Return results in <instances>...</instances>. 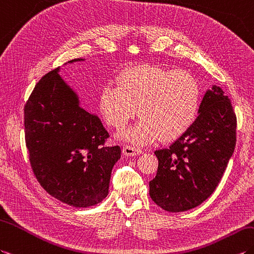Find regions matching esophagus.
Instances as JSON below:
<instances>
[{"mask_svg": "<svg viewBox=\"0 0 254 254\" xmlns=\"http://www.w3.org/2000/svg\"><path fill=\"white\" fill-rule=\"evenodd\" d=\"M143 150L140 148H137V147L132 146V145H126L123 147V154L126 156H137L140 155Z\"/></svg>", "mask_w": 254, "mask_h": 254, "instance_id": "esophagus-1", "label": "esophagus"}]
</instances>
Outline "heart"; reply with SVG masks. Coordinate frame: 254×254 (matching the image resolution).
Here are the masks:
<instances>
[{"mask_svg": "<svg viewBox=\"0 0 254 254\" xmlns=\"http://www.w3.org/2000/svg\"><path fill=\"white\" fill-rule=\"evenodd\" d=\"M117 85H106L100 94V111L109 126L125 127L137 115L139 122L125 135L135 143L172 141L196 121L201 88L192 73L155 64L126 69Z\"/></svg>", "mask_w": 254, "mask_h": 254, "instance_id": "b5f03b06", "label": "heart"}]
</instances>
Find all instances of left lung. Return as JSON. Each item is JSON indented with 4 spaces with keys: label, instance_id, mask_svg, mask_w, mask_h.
Masks as SVG:
<instances>
[{
    "label": "left lung",
    "instance_id": "1",
    "mask_svg": "<svg viewBox=\"0 0 254 254\" xmlns=\"http://www.w3.org/2000/svg\"><path fill=\"white\" fill-rule=\"evenodd\" d=\"M198 113L185 134L169 148L155 151L159 163L149 194L169 212L190 210L207 200L235 150L237 118L220 87L205 93Z\"/></svg>",
    "mask_w": 254,
    "mask_h": 254
}]
</instances>
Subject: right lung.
I'll use <instances>...</instances> for the list:
<instances>
[{
  "label": "right lung",
  "instance_id": "add662e5",
  "mask_svg": "<svg viewBox=\"0 0 254 254\" xmlns=\"http://www.w3.org/2000/svg\"><path fill=\"white\" fill-rule=\"evenodd\" d=\"M58 70L38 82L25 105L29 160L51 196L75 208L92 207L107 197L111 170L121 149L105 145L109 133L97 116L80 107L78 96Z\"/></svg>",
  "mask_w": 254,
  "mask_h": 254
}]
</instances>
